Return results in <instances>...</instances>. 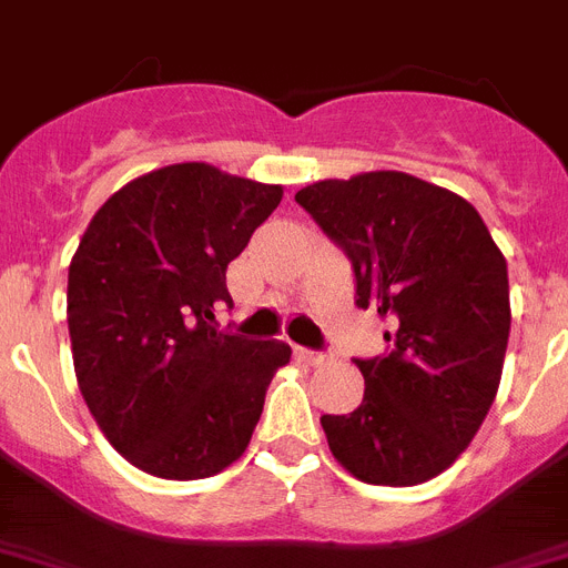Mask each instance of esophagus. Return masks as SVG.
I'll use <instances>...</instances> for the list:
<instances>
[{
    "mask_svg": "<svg viewBox=\"0 0 568 568\" xmlns=\"http://www.w3.org/2000/svg\"><path fill=\"white\" fill-rule=\"evenodd\" d=\"M295 354H298V357H302V359H307V363H311V365H322V363H327V359H331V354H327V351L295 348Z\"/></svg>",
    "mask_w": 568,
    "mask_h": 568,
    "instance_id": "34e87169",
    "label": "esophagus"
}]
</instances>
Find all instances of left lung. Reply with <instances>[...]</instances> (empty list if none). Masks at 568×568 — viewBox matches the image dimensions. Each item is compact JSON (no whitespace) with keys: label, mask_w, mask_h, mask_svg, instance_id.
<instances>
[{"label":"left lung","mask_w":568,"mask_h":568,"mask_svg":"<svg viewBox=\"0 0 568 568\" xmlns=\"http://www.w3.org/2000/svg\"><path fill=\"white\" fill-rule=\"evenodd\" d=\"M295 203L351 261L357 307L392 322L388 351L354 359L365 395L322 415L359 481L409 487L462 456L494 406L510 334L508 264L467 200L400 171L322 180Z\"/></svg>","instance_id":"left-lung-1"}]
</instances>
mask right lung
<instances>
[{
	"label": "right lung",
	"mask_w": 568,
	"mask_h": 568,
	"mask_svg": "<svg viewBox=\"0 0 568 568\" xmlns=\"http://www.w3.org/2000/svg\"><path fill=\"white\" fill-rule=\"evenodd\" d=\"M281 185L205 162L150 171L106 200L69 264L78 386L106 442L159 479H205L243 456L290 345L220 334L226 266Z\"/></svg>",
	"instance_id": "1"
}]
</instances>
